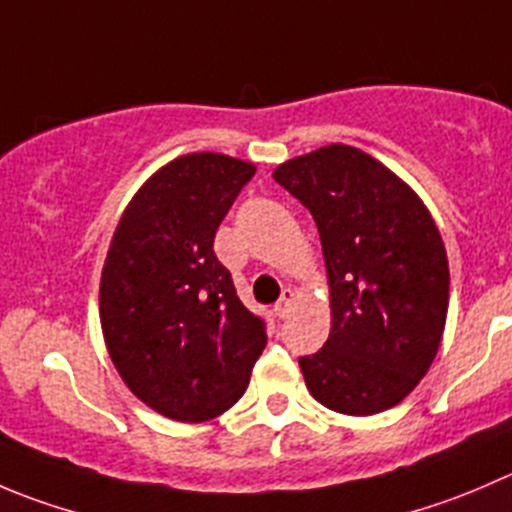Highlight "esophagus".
<instances>
[{
    "label": "esophagus",
    "mask_w": 512,
    "mask_h": 512,
    "mask_svg": "<svg viewBox=\"0 0 512 512\" xmlns=\"http://www.w3.org/2000/svg\"><path fill=\"white\" fill-rule=\"evenodd\" d=\"M292 307H295V290L287 287V290H282L280 300L275 302V315L280 317V320H285V317L292 312Z\"/></svg>",
    "instance_id": "esophagus-1"
}]
</instances>
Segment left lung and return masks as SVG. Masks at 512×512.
<instances>
[{
    "mask_svg": "<svg viewBox=\"0 0 512 512\" xmlns=\"http://www.w3.org/2000/svg\"><path fill=\"white\" fill-rule=\"evenodd\" d=\"M310 210L330 285V337L300 357L312 398L375 415L408 398L438 355L450 270L413 187L367 152L327 145L272 172Z\"/></svg>",
    "mask_w": 512,
    "mask_h": 512,
    "instance_id": "1",
    "label": "left lung"
}]
</instances>
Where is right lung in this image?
<instances>
[{"mask_svg":"<svg viewBox=\"0 0 512 512\" xmlns=\"http://www.w3.org/2000/svg\"><path fill=\"white\" fill-rule=\"evenodd\" d=\"M255 165L192 152L124 207L99 280L104 345L155 413L205 423L230 410L265 350V322L237 297L212 242Z\"/></svg>","mask_w":512,"mask_h":512,"instance_id":"obj_1","label":"right lung"}]
</instances>
